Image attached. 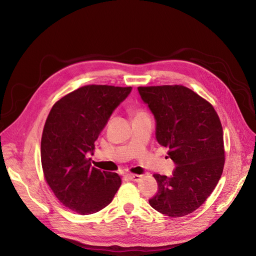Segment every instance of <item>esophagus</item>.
<instances>
[{"label": "esophagus", "mask_w": 256, "mask_h": 256, "mask_svg": "<svg viewBox=\"0 0 256 256\" xmlns=\"http://www.w3.org/2000/svg\"><path fill=\"white\" fill-rule=\"evenodd\" d=\"M126 178L132 182H139L142 176H139V174H126Z\"/></svg>", "instance_id": "1"}]
</instances>
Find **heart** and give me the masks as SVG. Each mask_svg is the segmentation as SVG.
Here are the masks:
<instances>
[{"label": "heart", "mask_w": 256, "mask_h": 256, "mask_svg": "<svg viewBox=\"0 0 256 256\" xmlns=\"http://www.w3.org/2000/svg\"><path fill=\"white\" fill-rule=\"evenodd\" d=\"M137 117H148V115H147V113L144 110L139 109L135 113V118H137Z\"/></svg>", "instance_id": "1"}]
</instances>
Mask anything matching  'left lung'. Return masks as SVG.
<instances>
[{
    "mask_svg": "<svg viewBox=\"0 0 256 256\" xmlns=\"http://www.w3.org/2000/svg\"><path fill=\"white\" fill-rule=\"evenodd\" d=\"M156 120V138L176 164L172 176L154 174L158 192L152 208L169 217L189 214L216 188L224 167L223 130L212 106L180 86L138 87Z\"/></svg>",
    "mask_w": 256,
    "mask_h": 256,
    "instance_id": "8db88e82",
    "label": "left lung"
}]
</instances>
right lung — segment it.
I'll return each mask as SVG.
<instances>
[{
	"mask_svg": "<svg viewBox=\"0 0 256 256\" xmlns=\"http://www.w3.org/2000/svg\"><path fill=\"white\" fill-rule=\"evenodd\" d=\"M132 87L88 85L58 100L48 116L42 138L44 178L60 202L80 214L111 204L121 184L116 173L91 167L94 142Z\"/></svg>",
	"mask_w": 256,
	"mask_h": 256,
	"instance_id": "1",
	"label": "right lung"
}]
</instances>
